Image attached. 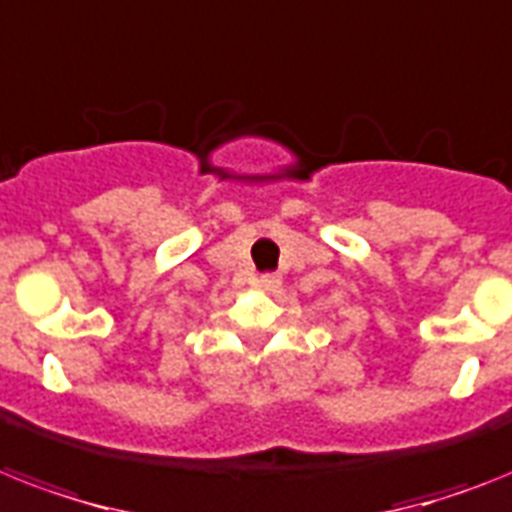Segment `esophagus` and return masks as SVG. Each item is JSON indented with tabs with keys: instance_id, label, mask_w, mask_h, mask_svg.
<instances>
[{
	"instance_id": "1",
	"label": "esophagus",
	"mask_w": 512,
	"mask_h": 512,
	"mask_svg": "<svg viewBox=\"0 0 512 512\" xmlns=\"http://www.w3.org/2000/svg\"><path fill=\"white\" fill-rule=\"evenodd\" d=\"M255 284L260 286V289H268V292H270V289H276V286H278V276H260Z\"/></svg>"
}]
</instances>
